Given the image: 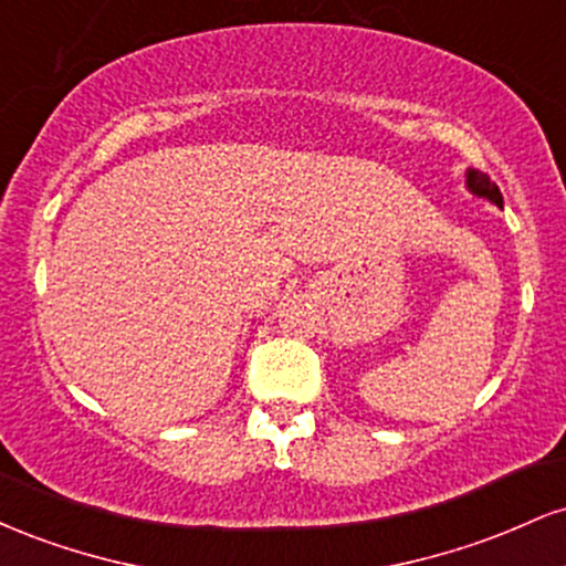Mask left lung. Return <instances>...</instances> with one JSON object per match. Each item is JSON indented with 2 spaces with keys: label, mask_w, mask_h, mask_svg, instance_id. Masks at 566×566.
<instances>
[{
  "label": "left lung",
  "mask_w": 566,
  "mask_h": 566,
  "mask_svg": "<svg viewBox=\"0 0 566 566\" xmlns=\"http://www.w3.org/2000/svg\"><path fill=\"white\" fill-rule=\"evenodd\" d=\"M469 188L473 193H479V197H486L490 201H495L497 207H503V193H500V188L484 172L469 170Z\"/></svg>",
  "instance_id": "1"
}]
</instances>
